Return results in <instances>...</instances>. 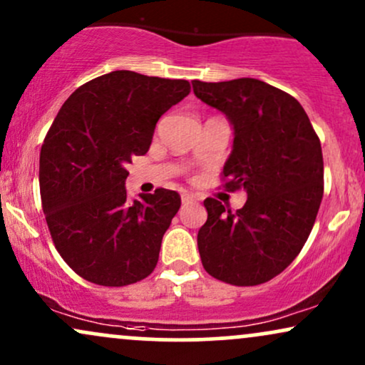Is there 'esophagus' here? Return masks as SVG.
Returning a JSON list of instances; mask_svg holds the SVG:
<instances>
[{
    "label": "esophagus",
    "mask_w": 365,
    "mask_h": 365,
    "mask_svg": "<svg viewBox=\"0 0 365 365\" xmlns=\"http://www.w3.org/2000/svg\"><path fill=\"white\" fill-rule=\"evenodd\" d=\"M200 198L196 195H192V192H182V196H181V201H182V205H190V203H192V201H198Z\"/></svg>",
    "instance_id": "1"
}]
</instances>
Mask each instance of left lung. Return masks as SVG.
Returning a JSON list of instances; mask_svg holds the SVG:
<instances>
[{
    "label": "left lung",
    "instance_id": "obj_1",
    "mask_svg": "<svg viewBox=\"0 0 365 365\" xmlns=\"http://www.w3.org/2000/svg\"><path fill=\"white\" fill-rule=\"evenodd\" d=\"M192 90L232 123L222 179L227 191L247 192L237 212L205 200L201 263L225 284L261 285L292 263L316 222L324 187L319 138L302 106L261 80H195Z\"/></svg>",
    "mask_w": 365,
    "mask_h": 365
}]
</instances>
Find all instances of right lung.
<instances>
[{
	"mask_svg": "<svg viewBox=\"0 0 365 365\" xmlns=\"http://www.w3.org/2000/svg\"><path fill=\"white\" fill-rule=\"evenodd\" d=\"M191 92L187 80L119 70L68 97L38 160L42 210L61 258L92 284L124 287L157 267L179 192L158 187L126 200L128 170L145 155L160 115Z\"/></svg>",
	"mask_w": 365,
	"mask_h": 365,
	"instance_id": "add662e5",
	"label": "right lung"
}]
</instances>
